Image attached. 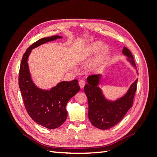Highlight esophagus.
<instances>
[{
	"label": "esophagus",
	"mask_w": 157,
	"mask_h": 157,
	"mask_svg": "<svg viewBox=\"0 0 157 157\" xmlns=\"http://www.w3.org/2000/svg\"><path fill=\"white\" fill-rule=\"evenodd\" d=\"M85 84H86V81H85L84 80L82 79L79 81V85H80V88H83L85 86Z\"/></svg>",
	"instance_id": "34e87169"
}]
</instances>
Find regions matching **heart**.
Segmentation results:
<instances>
[{"instance_id":"heart-1","label":"heart","mask_w":157,"mask_h":157,"mask_svg":"<svg viewBox=\"0 0 157 157\" xmlns=\"http://www.w3.org/2000/svg\"><path fill=\"white\" fill-rule=\"evenodd\" d=\"M101 43L99 42H95V43L92 44V45H90L88 47V55H90V54L94 53V52H97L99 48H101ZM107 48H105L103 50V52H101V53L98 56L97 58L95 59L94 62L93 63V65L94 66H98L102 62L104 57H105V55L107 52Z\"/></svg>"}]
</instances>
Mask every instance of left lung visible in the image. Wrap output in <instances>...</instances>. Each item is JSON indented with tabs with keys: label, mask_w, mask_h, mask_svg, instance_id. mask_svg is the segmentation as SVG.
Listing matches in <instances>:
<instances>
[{
	"label": "left lung",
	"mask_w": 157,
	"mask_h": 157,
	"mask_svg": "<svg viewBox=\"0 0 157 157\" xmlns=\"http://www.w3.org/2000/svg\"><path fill=\"white\" fill-rule=\"evenodd\" d=\"M122 53L127 56L131 63L136 66L131 52L126 47ZM100 75H92L87 78L88 84L84 86V92L88 101V118L92 124L99 129L107 130L118 124L125 116L133 105L137 90V79L133 83L124 96L115 101H107L98 86Z\"/></svg>",
	"instance_id": "1"
}]
</instances>
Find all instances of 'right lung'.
<instances>
[{"label": "right lung", "instance_id": "add662e5", "mask_svg": "<svg viewBox=\"0 0 157 157\" xmlns=\"http://www.w3.org/2000/svg\"><path fill=\"white\" fill-rule=\"evenodd\" d=\"M54 35L42 38L31 44L23 54L19 73V87L26 111L32 119L48 129L58 128L67 117L66 105L80 90L78 80L63 81L50 90L38 88L33 82L28 67V57L32 49L47 42L61 39Z\"/></svg>", "mask_w": 157, "mask_h": 157}]
</instances>
